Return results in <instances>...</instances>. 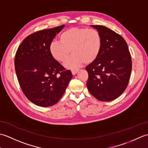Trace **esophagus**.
Returning a JSON list of instances; mask_svg holds the SVG:
<instances>
[{
  "label": "esophagus",
  "mask_w": 148,
  "mask_h": 148,
  "mask_svg": "<svg viewBox=\"0 0 148 148\" xmlns=\"http://www.w3.org/2000/svg\"><path fill=\"white\" fill-rule=\"evenodd\" d=\"M72 74L73 75H75L76 74L77 72V71H78V69H72Z\"/></svg>",
  "instance_id": "esophagus-1"
}]
</instances>
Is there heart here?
Here are the masks:
<instances>
[{
    "mask_svg": "<svg viewBox=\"0 0 148 148\" xmlns=\"http://www.w3.org/2000/svg\"><path fill=\"white\" fill-rule=\"evenodd\" d=\"M102 37L98 30L88 28H71L59 36V41L53 40L49 52L56 61L64 62L70 53L72 55L65 67L76 68L84 62L91 64L98 58L102 49Z\"/></svg>",
    "mask_w": 148,
    "mask_h": 148,
    "instance_id": "b5f03b06",
    "label": "heart"
}]
</instances>
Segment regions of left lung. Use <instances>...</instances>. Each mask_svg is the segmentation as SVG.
I'll use <instances>...</instances> for the list:
<instances>
[{"mask_svg":"<svg viewBox=\"0 0 148 148\" xmlns=\"http://www.w3.org/2000/svg\"><path fill=\"white\" fill-rule=\"evenodd\" d=\"M91 26L100 34L102 45L98 58L86 67L87 88L99 100L111 101L120 96L128 86L132 66L131 55L120 35L104 26Z\"/></svg>","mask_w":148,"mask_h":148,"instance_id":"1","label":"left lung"}]
</instances>
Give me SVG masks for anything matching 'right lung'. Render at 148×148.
<instances>
[{
	"label": "right lung",
	"mask_w": 148,
	"mask_h": 148,
	"mask_svg": "<svg viewBox=\"0 0 148 148\" xmlns=\"http://www.w3.org/2000/svg\"><path fill=\"white\" fill-rule=\"evenodd\" d=\"M64 25L34 32L23 40L16 53L15 71L22 92L34 104L51 106L64 95L72 77L53 58L49 45Z\"/></svg>",
	"instance_id": "1"
}]
</instances>
